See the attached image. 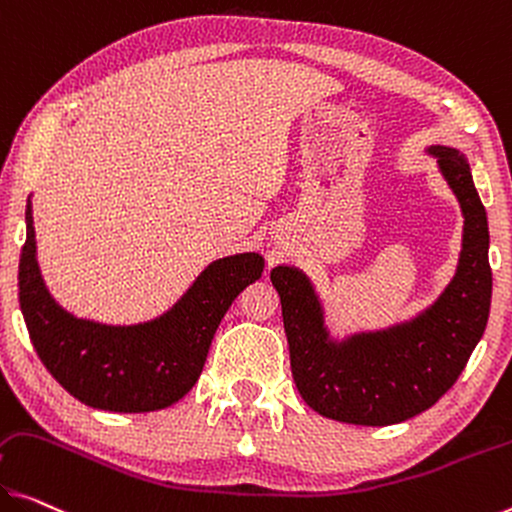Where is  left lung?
<instances>
[{
  "label": "left lung",
  "instance_id": "left-lung-1",
  "mask_svg": "<svg viewBox=\"0 0 512 512\" xmlns=\"http://www.w3.org/2000/svg\"><path fill=\"white\" fill-rule=\"evenodd\" d=\"M465 215L460 265L426 313L387 332L329 338L309 279L279 265L270 272L281 297L290 371L304 403L327 419L391 426L426 412L453 387L485 332L492 300L487 215L469 162L455 148L432 146Z\"/></svg>",
  "mask_w": 512,
  "mask_h": 512
}]
</instances>
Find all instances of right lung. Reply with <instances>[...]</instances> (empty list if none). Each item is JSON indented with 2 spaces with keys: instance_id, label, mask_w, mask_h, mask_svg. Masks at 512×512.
Segmentation results:
<instances>
[{
  "instance_id": "right-lung-1",
  "label": "right lung",
  "mask_w": 512,
  "mask_h": 512,
  "mask_svg": "<svg viewBox=\"0 0 512 512\" xmlns=\"http://www.w3.org/2000/svg\"><path fill=\"white\" fill-rule=\"evenodd\" d=\"M34 217L20 254V309L50 375L80 403L107 412L174 405L199 380L212 336L235 297L261 279L263 256L219 258L174 309L144 325L114 327L70 316L47 293L36 261Z\"/></svg>"
}]
</instances>
